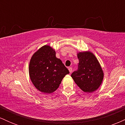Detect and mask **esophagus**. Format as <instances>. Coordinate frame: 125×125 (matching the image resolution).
Masks as SVG:
<instances>
[{
	"label": "esophagus",
	"instance_id": "1",
	"mask_svg": "<svg viewBox=\"0 0 125 125\" xmlns=\"http://www.w3.org/2000/svg\"><path fill=\"white\" fill-rule=\"evenodd\" d=\"M68 69H69V72L70 73H71L72 72V67H69L68 68Z\"/></svg>",
	"mask_w": 125,
	"mask_h": 125
}]
</instances>
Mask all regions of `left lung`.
<instances>
[{
	"mask_svg": "<svg viewBox=\"0 0 125 125\" xmlns=\"http://www.w3.org/2000/svg\"><path fill=\"white\" fill-rule=\"evenodd\" d=\"M79 62L76 71L71 74L80 88L84 92L92 93L97 90L102 82L104 72L98 61L90 52L77 53Z\"/></svg>",
	"mask_w": 125,
	"mask_h": 125,
	"instance_id": "left-lung-1",
	"label": "left lung"
}]
</instances>
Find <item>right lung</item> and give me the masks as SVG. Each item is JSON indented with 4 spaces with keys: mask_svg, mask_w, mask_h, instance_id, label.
Returning <instances> with one entry per match:
<instances>
[{
    "mask_svg": "<svg viewBox=\"0 0 125 125\" xmlns=\"http://www.w3.org/2000/svg\"><path fill=\"white\" fill-rule=\"evenodd\" d=\"M29 76L37 89L51 94L59 86L63 78L69 73L56 52L50 46L44 45L31 57L29 63Z\"/></svg>",
    "mask_w": 125,
    "mask_h": 125,
    "instance_id": "obj_1",
    "label": "right lung"
}]
</instances>
